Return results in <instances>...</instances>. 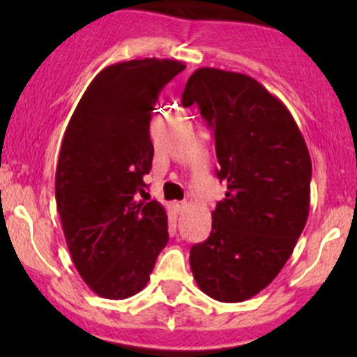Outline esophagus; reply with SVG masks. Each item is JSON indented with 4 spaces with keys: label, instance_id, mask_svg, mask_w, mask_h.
Here are the masks:
<instances>
[{
    "label": "esophagus",
    "instance_id": "esophagus-1",
    "mask_svg": "<svg viewBox=\"0 0 357 357\" xmlns=\"http://www.w3.org/2000/svg\"><path fill=\"white\" fill-rule=\"evenodd\" d=\"M186 206H188V202H179V203H176V210H178V211H183Z\"/></svg>",
    "mask_w": 357,
    "mask_h": 357
}]
</instances>
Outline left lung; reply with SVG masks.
Returning a JSON list of instances; mask_svg holds the SVG:
<instances>
[{"mask_svg":"<svg viewBox=\"0 0 357 357\" xmlns=\"http://www.w3.org/2000/svg\"><path fill=\"white\" fill-rule=\"evenodd\" d=\"M215 136L227 192L211 233L191 247L196 284L220 302L257 296L284 268L305 227L312 162L289 109L252 77L198 68L181 96Z\"/></svg>","mask_w":357,"mask_h":357,"instance_id":"obj_1","label":"left lung"}]
</instances>
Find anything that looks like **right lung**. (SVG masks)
Wrapping results in <instances>:
<instances>
[{
    "mask_svg": "<svg viewBox=\"0 0 357 357\" xmlns=\"http://www.w3.org/2000/svg\"><path fill=\"white\" fill-rule=\"evenodd\" d=\"M184 68L166 59L110 65L90 82L65 130L56 208L73 265L100 297L141 292L169 240L165 208L137 195L153 166L151 114Z\"/></svg>",
    "mask_w": 357,
    "mask_h": 357,
    "instance_id": "1",
    "label": "right lung"
}]
</instances>
